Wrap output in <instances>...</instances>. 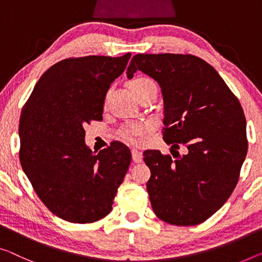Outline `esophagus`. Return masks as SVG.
Segmentation results:
<instances>
[{
	"instance_id": "esophagus-1",
	"label": "esophagus",
	"mask_w": 262,
	"mask_h": 262,
	"mask_svg": "<svg viewBox=\"0 0 262 262\" xmlns=\"http://www.w3.org/2000/svg\"><path fill=\"white\" fill-rule=\"evenodd\" d=\"M132 156H133V161L135 163H140L142 161V154L141 151H139L138 149H132Z\"/></svg>"
}]
</instances>
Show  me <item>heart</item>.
I'll return each instance as SVG.
<instances>
[{"label": "heart", "mask_w": 262, "mask_h": 262, "mask_svg": "<svg viewBox=\"0 0 262 262\" xmlns=\"http://www.w3.org/2000/svg\"><path fill=\"white\" fill-rule=\"evenodd\" d=\"M129 87L138 97H141L144 94L158 91V85L155 82L146 76H138L134 77L129 82ZM144 128L142 124L140 123H127L126 126L121 128L119 134L123 140L128 142L138 143L140 141V138L143 134Z\"/></svg>", "instance_id": "obj_1"}]
</instances>
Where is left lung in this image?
Masks as SVG:
<instances>
[{
    "mask_svg": "<svg viewBox=\"0 0 262 262\" xmlns=\"http://www.w3.org/2000/svg\"><path fill=\"white\" fill-rule=\"evenodd\" d=\"M136 70L162 89L163 140L173 149L186 147L183 155L143 151L151 208L167 224H202L239 181L248 148L244 109L216 70L192 54H138L127 76Z\"/></svg>",
    "mask_w": 262,
    "mask_h": 262,
    "instance_id": "left-lung-1",
    "label": "left lung"
}]
</instances>
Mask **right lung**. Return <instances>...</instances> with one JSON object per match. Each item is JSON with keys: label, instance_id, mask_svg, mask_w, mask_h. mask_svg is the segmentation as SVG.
Here are the masks:
<instances>
[{"label": "right lung", "instance_id": "1", "mask_svg": "<svg viewBox=\"0 0 262 262\" xmlns=\"http://www.w3.org/2000/svg\"><path fill=\"white\" fill-rule=\"evenodd\" d=\"M129 58H64L42 74L22 108V169L47 208L66 221L92 224L108 215L129 168V148L112 142L93 153L83 128L102 121L106 94Z\"/></svg>", "mask_w": 262, "mask_h": 262}]
</instances>
